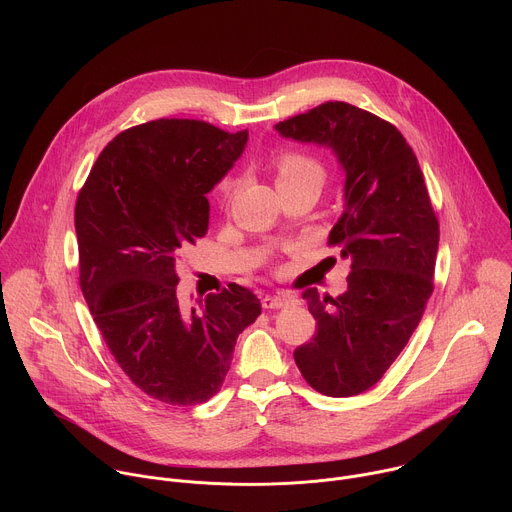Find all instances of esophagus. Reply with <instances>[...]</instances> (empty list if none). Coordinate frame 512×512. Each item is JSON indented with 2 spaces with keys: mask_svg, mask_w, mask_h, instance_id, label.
<instances>
[{
  "mask_svg": "<svg viewBox=\"0 0 512 512\" xmlns=\"http://www.w3.org/2000/svg\"><path fill=\"white\" fill-rule=\"evenodd\" d=\"M291 304H298V298L287 294V291H277L275 296H265L263 298V308L265 310H279V308H285V306H291Z\"/></svg>",
  "mask_w": 512,
  "mask_h": 512,
  "instance_id": "esophagus-1",
  "label": "esophagus"
}]
</instances>
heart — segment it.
Masks as SVG:
<instances>
[{
  "mask_svg": "<svg viewBox=\"0 0 512 512\" xmlns=\"http://www.w3.org/2000/svg\"><path fill=\"white\" fill-rule=\"evenodd\" d=\"M275 172H277V186H300V184H324V166L320 160H316L310 154L298 152V150H285L275 160ZM237 190V180L227 178L221 184V196L231 198Z\"/></svg>",
  "mask_w": 512,
  "mask_h": 512,
  "instance_id": "heart-1",
  "label": "heart"
}]
</instances>
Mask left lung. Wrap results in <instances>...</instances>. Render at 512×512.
Masks as SVG:
<instances>
[{
    "label": "left lung",
    "mask_w": 512,
    "mask_h": 512,
    "mask_svg": "<svg viewBox=\"0 0 512 512\" xmlns=\"http://www.w3.org/2000/svg\"><path fill=\"white\" fill-rule=\"evenodd\" d=\"M275 131L328 148L344 174L328 247L350 261L348 287L338 298L304 291L318 328L294 358L312 389L352 397L387 373L415 332L433 291L440 225L417 158L395 125L330 101Z\"/></svg>",
    "instance_id": "left-lung-1"
}]
</instances>
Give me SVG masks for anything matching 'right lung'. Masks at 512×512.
<instances>
[{
	"mask_svg": "<svg viewBox=\"0 0 512 512\" xmlns=\"http://www.w3.org/2000/svg\"><path fill=\"white\" fill-rule=\"evenodd\" d=\"M249 131L158 119L119 133L95 162L75 208L81 289L129 381L176 407L221 389L259 298L231 283L186 306L176 255L208 231L206 194L245 152Z\"/></svg>",
	"mask_w": 512,
	"mask_h": 512,
	"instance_id": "obj_1",
	"label": "right lung"
}]
</instances>
